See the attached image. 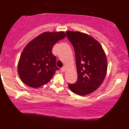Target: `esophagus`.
I'll list each match as a JSON object with an SVG mask.
<instances>
[{
    "mask_svg": "<svg viewBox=\"0 0 129 129\" xmlns=\"http://www.w3.org/2000/svg\"><path fill=\"white\" fill-rule=\"evenodd\" d=\"M66 67L63 66V67H62V68L60 69V71L62 72V73H64V72L65 71H66Z\"/></svg>",
    "mask_w": 129,
    "mask_h": 129,
    "instance_id": "esophagus-1",
    "label": "esophagus"
}]
</instances>
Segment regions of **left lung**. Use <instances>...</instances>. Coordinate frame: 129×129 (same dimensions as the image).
Instances as JSON below:
<instances>
[{
	"instance_id": "obj_1",
	"label": "left lung",
	"mask_w": 129,
	"mask_h": 129,
	"mask_svg": "<svg viewBox=\"0 0 129 129\" xmlns=\"http://www.w3.org/2000/svg\"><path fill=\"white\" fill-rule=\"evenodd\" d=\"M67 36L75 53L78 80L68 84L74 93L85 96L91 93L102 84L107 71V56L98 41L80 31H67Z\"/></svg>"
}]
</instances>
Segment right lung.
<instances>
[{
    "label": "right lung",
    "mask_w": 129,
    "mask_h": 129,
    "mask_svg": "<svg viewBox=\"0 0 129 129\" xmlns=\"http://www.w3.org/2000/svg\"><path fill=\"white\" fill-rule=\"evenodd\" d=\"M66 37L63 31L44 32L26 45L20 56L17 67L22 82L30 87L38 88L51 79L59 70L52 49L56 42Z\"/></svg>",
    "instance_id": "1"
}]
</instances>
